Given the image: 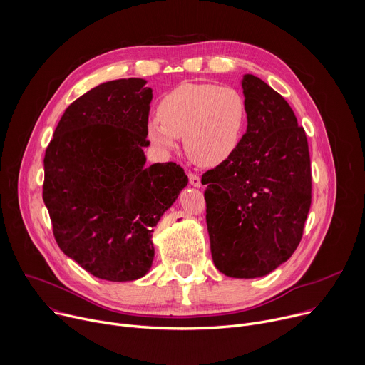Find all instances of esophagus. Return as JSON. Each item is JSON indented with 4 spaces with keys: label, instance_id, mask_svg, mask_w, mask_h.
<instances>
[{
    "label": "esophagus",
    "instance_id": "34e87169",
    "mask_svg": "<svg viewBox=\"0 0 365 365\" xmlns=\"http://www.w3.org/2000/svg\"><path fill=\"white\" fill-rule=\"evenodd\" d=\"M189 183L195 187H200L202 183H200V178L196 175V173H189Z\"/></svg>",
    "mask_w": 365,
    "mask_h": 365
}]
</instances>
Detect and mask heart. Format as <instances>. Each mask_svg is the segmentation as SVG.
<instances>
[{"label": "heart", "mask_w": 365, "mask_h": 365, "mask_svg": "<svg viewBox=\"0 0 365 365\" xmlns=\"http://www.w3.org/2000/svg\"><path fill=\"white\" fill-rule=\"evenodd\" d=\"M247 124L244 96L231 86L180 83L159 103V117L147 123L148 140L170 151L185 137L189 158L200 166H218L238 148Z\"/></svg>", "instance_id": "1"}]
</instances>
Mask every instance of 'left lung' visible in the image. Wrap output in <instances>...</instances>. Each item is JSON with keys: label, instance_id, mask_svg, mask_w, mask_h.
Segmentation results:
<instances>
[{"label": "left lung", "instance_id": "obj_1", "mask_svg": "<svg viewBox=\"0 0 365 365\" xmlns=\"http://www.w3.org/2000/svg\"><path fill=\"white\" fill-rule=\"evenodd\" d=\"M247 131L235 153L202 175L215 267L228 277H263L297 248L312 202L307 138L287 101L244 75Z\"/></svg>", "mask_w": 365, "mask_h": 365}]
</instances>
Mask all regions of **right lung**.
Returning a JSON list of instances; mask_svg holds the SVG:
<instances>
[{
	"label": "right lung",
	"instance_id": "1",
	"mask_svg": "<svg viewBox=\"0 0 365 365\" xmlns=\"http://www.w3.org/2000/svg\"><path fill=\"white\" fill-rule=\"evenodd\" d=\"M145 83L117 79L79 96L44 154L43 200L58 245L108 282L147 274L154 227L187 185L173 162L145 166L153 98Z\"/></svg>",
	"mask_w": 365,
	"mask_h": 365
}]
</instances>
